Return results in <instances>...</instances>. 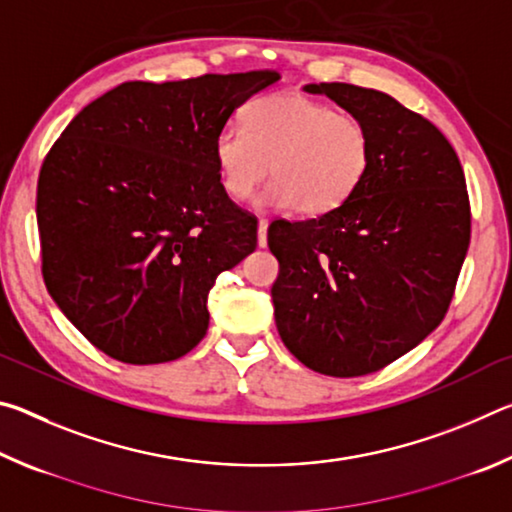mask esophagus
Here are the masks:
<instances>
[{
    "mask_svg": "<svg viewBox=\"0 0 512 512\" xmlns=\"http://www.w3.org/2000/svg\"><path fill=\"white\" fill-rule=\"evenodd\" d=\"M266 230H268V221L259 219V223H257V244H259V248H266Z\"/></svg>",
    "mask_w": 512,
    "mask_h": 512,
    "instance_id": "34e87169",
    "label": "esophagus"
}]
</instances>
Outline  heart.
I'll list each match as a JSON object with an SVG mask.
<instances>
[{"mask_svg": "<svg viewBox=\"0 0 512 512\" xmlns=\"http://www.w3.org/2000/svg\"><path fill=\"white\" fill-rule=\"evenodd\" d=\"M225 194L246 201L266 178L255 207H298L325 214L357 192L372 162V137L359 117L293 92L266 94L244 110V128L225 126L214 140Z\"/></svg>", "mask_w": 512, "mask_h": 512, "instance_id": "1", "label": "heart"}]
</instances>
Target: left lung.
Segmentation results:
<instances>
[{
	"label": "left lung",
	"instance_id": "left-lung-1",
	"mask_svg": "<svg viewBox=\"0 0 512 512\" xmlns=\"http://www.w3.org/2000/svg\"><path fill=\"white\" fill-rule=\"evenodd\" d=\"M368 126L372 162L348 201L273 221L271 289L282 343L307 368L361 377L413 350L445 318L470 246V201L447 137L384 92L309 83Z\"/></svg>",
	"mask_w": 512,
	"mask_h": 512
}]
</instances>
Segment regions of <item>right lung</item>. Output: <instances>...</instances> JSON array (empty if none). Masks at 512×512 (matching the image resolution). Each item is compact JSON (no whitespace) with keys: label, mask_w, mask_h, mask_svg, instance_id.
I'll return each mask as SVG.
<instances>
[{"label":"right lung","mask_w":512,"mask_h":512,"mask_svg":"<svg viewBox=\"0 0 512 512\" xmlns=\"http://www.w3.org/2000/svg\"><path fill=\"white\" fill-rule=\"evenodd\" d=\"M275 81L259 69L121 83L51 146L36 198L42 275L108 357L149 366L201 343L216 277L257 248V219L225 194L214 140Z\"/></svg>","instance_id":"right-lung-1"}]
</instances>
